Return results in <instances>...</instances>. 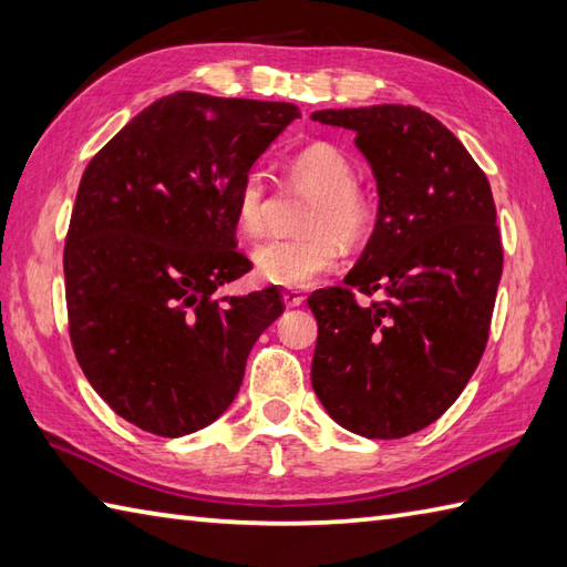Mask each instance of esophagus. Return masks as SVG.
Masks as SVG:
<instances>
[{"label":"esophagus","mask_w":567,"mask_h":567,"mask_svg":"<svg viewBox=\"0 0 567 567\" xmlns=\"http://www.w3.org/2000/svg\"><path fill=\"white\" fill-rule=\"evenodd\" d=\"M303 300H306V296L300 293V291H284V303H286V308L303 306Z\"/></svg>","instance_id":"esophagus-1"}]
</instances>
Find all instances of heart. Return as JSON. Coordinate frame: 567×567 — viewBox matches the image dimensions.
<instances>
[{
	"label": "heart",
	"instance_id": "heart-1",
	"mask_svg": "<svg viewBox=\"0 0 567 567\" xmlns=\"http://www.w3.org/2000/svg\"><path fill=\"white\" fill-rule=\"evenodd\" d=\"M298 183L316 190L303 219L308 235L269 239L251 251L254 274L269 286L306 288L338 267L344 245L360 247L374 233L377 207L360 188L352 161L328 142L308 144L291 158ZM235 223L245 237H259L267 227V178L251 168L235 193Z\"/></svg>",
	"mask_w": 567,
	"mask_h": 567
}]
</instances>
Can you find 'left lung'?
<instances>
[{
  "mask_svg": "<svg viewBox=\"0 0 567 567\" xmlns=\"http://www.w3.org/2000/svg\"><path fill=\"white\" fill-rule=\"evenodd\" d=\"M374 171L379 215L344 286L318 288L310 381L342 429L391 441L453 406L482 360L504 249L484 171L413 105L320 110ZM354 290L370 297L355 303Z\"/></svg>",
  "mask_w": 567,
  "mask_h": 567,
  "instance_id": "8db88e82",
  "label": "left lung"
}]
</instances>
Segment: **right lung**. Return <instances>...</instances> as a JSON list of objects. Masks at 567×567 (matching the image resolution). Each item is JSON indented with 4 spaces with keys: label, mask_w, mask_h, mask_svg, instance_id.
Segmentation results:
<instances>
[{
    "label": "right lung",
    "mask_w": 567,
    "mask_h": 567,
    "mask_svg": "<svg viewBox=\"0 0 567 567\" xmlns=\"http://www.w3.org/2000/svg\"><path fill=\"white\" fill-rule=\"evenodd\" d=\"M300 112L288 102L176 92L92 156L63 249L68 332L107 406L161 437L235 401L276 288L215 298L251 261L237 249L239 181Z\"/></svg>",
    "instance_id": "1"
}]
</instances>
